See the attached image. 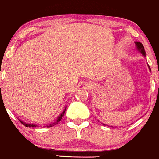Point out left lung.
Wrapping results in <instances>:
<instances>
[{
	"instance_id": "1",
	"label": "left lung",
	"mask_w": 159,
	"mask_h": 159,
	"mask_svg": "<svg viewBox=\"0 0 159 159\" xmlns=\"http://www.w3.org/2000/svg\"><path fill=\"white\" fill-rule=\"evenodd\" d=\"M135 44H136L137 49H138V50L142 53L143 56L146 57V52H145V50H144V47H143V44L141 43H140V42H135ZM148 67H149V70H150V67H149V65H148ZM150 71H151V70H150ZM103 125H104V124H103Z\"/></svg>"
}]
</instances>
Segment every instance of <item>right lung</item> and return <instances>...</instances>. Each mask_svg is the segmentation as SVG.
I'll use <instances>...</instances> for the list:
<instances>
[{"label":"right lung","mask_w":159,"mask_h":159,"mask_svg":"<svg viewBox=\"0 0 159 159\" xmlns=\"http://www.w3.org/2000/svg\"><path fill=\"white\" fill-rule=\"evenodd\" d=\"M65 110H66V107H65V110H64V111H63V113L61 114L58 117V119H57V120L56 121V122H54L53 123H52V124H50V125H46V127H47V128H50V127H52V126H54L55 125L58 124V123L60 121H61V119H62V116H64V113H65ZM19 121H20V122L22 123V124L24 125L25 126V127L35 128V127H37V125H34V124H28V123H25V122H23V121H21V120H19Z\"/></svg>","instance_id":"right-lung-1"}]
</instances>
